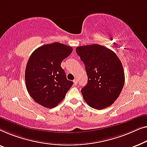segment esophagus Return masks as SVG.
Here are the masks:
<instances>
[{
	"mask_svg": "<svg viewBox=\"0 0 147 147\" xmlns=\"http://www.w3.org/2000/svg\"><path fill=\"white\" fill-rule=\"evenodd\" d=\"M73 82H74V85H76V84H77V83H78V80L77 79H74L73 80Z\"/></svg>",
	"mask_w": 147,
	"mask_h": 147,
	"instance_id": "34e87169",
	"label": "esophagus"
}]
</instances>
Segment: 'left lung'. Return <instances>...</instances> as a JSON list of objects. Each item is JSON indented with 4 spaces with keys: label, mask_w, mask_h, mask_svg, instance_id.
<instances>
[{
    "label": "left lung",
    "mask_w": 147,
    "mask_h": 147,
    "mask_svg": "<svg viewBox=\"0 0 147 147\" xmlns=\"http://www.w3.org/2000/svg\"><path fill=\"white\" fill-rule=\"evenodd\" d=\"M76 52L84 64L88 76L87 84L81 89L84 100L98 110L110 107L125 84L119 57L113 51L97 44L78 47Z\"/></svg>",
    "instance_id": "left-lung-1"
}]
</instances>
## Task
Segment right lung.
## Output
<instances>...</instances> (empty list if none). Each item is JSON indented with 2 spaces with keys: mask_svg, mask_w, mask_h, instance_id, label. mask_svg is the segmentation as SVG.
Masks as SVG:
<instances>
[{
  "mask_svg": "<svg viewBox=\"0 0 147 147\" xmlns=\"http://www.w3.org/2000/svg\"><path fill=\"white\" fill-rule=\"evenodd\" d=\"M72 51L71 47L54 42L31 54L26 67L25 82L30 96L38 104L54 108L65 97L73 82L67 80L61 64Z\"/></svg>",
  "mask_w": 147,
  "mask_h": 147,
  "instance_id": "obj_1",
  "label": "right lung"
}]
</instances>
